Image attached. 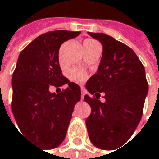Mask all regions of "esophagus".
I'll return each mask as SVG.
<instances>
[{"mask_svg":"<svg viewBox=\"0 0 159 159\" xmlns=\"http://www.w3.org/2000/svg\"><path fill=\"white\" fill-rule=\"evenodd\" d=\"M85 93H86V92H85V90H84L83 88H81V99H83V97H84V95H85Z\"/></svg>","mask_w":159,"mask_h":159,"instance_id":"1","label":"esophagus"}]
</instances>
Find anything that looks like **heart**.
Here are the masks:
<instances>
[{"label":"heart","instance_id":"b5f03b06","mask_svg":"<svg viewBox=\"0 0 159 159\" xmlns=\"http://www.w3.org/2000/svg\"><path fill=\"white\" fill-rule=\"evenodd\" d=\"M97 47H100L99 43L94 40H92V39H87L83 41V49L84 51H89V50H92L93 48H97ZM68 77L71 80L75 81V82H78V83H80L82 81H84L87 78V74L80 69V68H77V67H74V68H71L69 71H68Z\"/></svg>","mask_w":159,"mask_h":159}]
</instances>
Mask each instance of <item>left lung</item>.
<instances>
[{
    "mask_svg": "<svg viewBox=\"0 0 159 159\" xmlns=\"http://www.w3.org/2000/svg\"><path fill=\"white\" fill-rule=\"evenodd\" d=\"M89 34L102 43L103 55L97 73L86 83L90 94L84 101L91 107L87 130L94 146L114 150L130 138L142 119L148 83L131 48L105 33ZM102 94L105 102L100 101Z\"/></svg>",
    "mask_w": 159,
    "mask_h": 159,
    "instance_id": "left-lung-1",
    "label": "left lung"
}]
</instances>
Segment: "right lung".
<instances>
[{"mask_svg": "<svg viewBox=\"0 0 159 159\" xmlns=\"http://www.w3.org/2000/svg\"><path fill=\"white\" fill-rule=\"evenodd\" d=\"M80 31L54 30L40 35L20 52L13 73L12 111L24 137L43 149L57 147L64 141L75 105L80 100V88L63 76L59 49ZM67 85L59 94L54 86Z\"/></svg>", "mask_w": 159, "mask_h": 159, "instance_id": "right-lung-1", "label": "right lung"}]
</instances>
